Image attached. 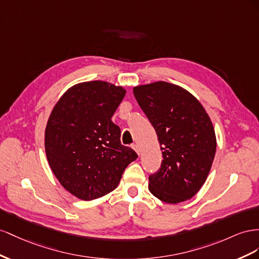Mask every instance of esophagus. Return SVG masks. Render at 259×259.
Listing matches in <instances>:
<instances>
[{"label": "esophagus", "mask_w": 259, "mask_h": 259, "mask_svg": "<svg viewBox=\"0 0 259 259\" xmlns=\"http://www.w3.org/2000/svg\"><path fill=\"white\" fill-rule=\"evenodd\" d=\"M132 149H134L138 154H140V147H139V145L134 144V145H132Z\"/></svg>", "instance_id": "1"}]
</instances>
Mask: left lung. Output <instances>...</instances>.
Segmentation results:
<instances>
[{
  "mask_svg": "<svg viewBox=\"0 0 259 259\" xmlns=\"http://www.w3.org/2000/svg\"><path fill=\"white\" fill-rule=\"evenodd\" d=\"M134 94L156 131L164 157L150 176V192L168 204L188 201L207 179L216 153L207 112L186 89L165 81L137 85Z\"/></svg>",
  "mask_w": 259,
  "mask_h": 259,
  "instance_id": "8db88e82",
  "label": "left lung"
}]
</instances>
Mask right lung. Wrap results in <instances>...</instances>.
<instances>
[{
    "label": "right lung",
    "mask_w": 259,
    "mask_h": 259,
    "mask_svg": "<svg viewBox=\"0 0 259 259\" xmlns=\"http://www.w3.org/2000/svg\"><path fill=\"white\" fill-rule=\"evenodd\" d=\"M120 85L95 80L70 87L49 117L44 147L62 187L82 201L114 191L122 172L138 158L120 143L112 117L125 95Z\"/></svg>",
    "instance_id": "add662e5"
}]
</instances>
